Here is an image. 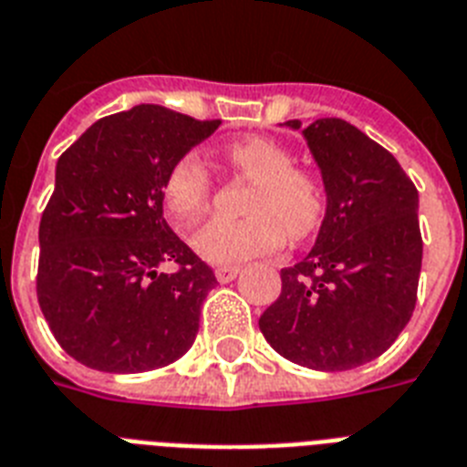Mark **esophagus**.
I'll list each match as a JSON object with an SVG mask.
<instances>
[{
    "instance_id": "1",
    "label": "esophagus",
    "mask_w": 467,
    "mask_h": 467,
    "mask_svg": "<svg viewBox=\"0 0 467 467\" xmlns=\"http://www.w3.org/2000/svg\"><path fill=\"white\" fill-rule=\"evenodd\" d=\"M237 273H240V266H218L215 278H218V283H230V280L237 278Z\"/></svg>"
}]
</instances>
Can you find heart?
<instances>
[{"label": "heart", "instance_id": "obj_1", "mask_svg": "<svg viewBox=\"0 0 467 467\" xmlns=\"http://www.w3.org/2000/svg\"><path fill=\"white\" fill-rule=\"evenodd\" d=\"M227 165L252 182L242 221H211L194 234L196 252L213 264L278 252L317 233L326 213V192L306 170L293 168V153L266 136H246L225 148ZM213 196V177L199 153H184L162 180V199L182 225L199 221Z\"/></svg>", "mask_w": 467, "mask_h": 467}]
</instances>
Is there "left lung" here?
I'll list each match as a JSON object with an SVG mask.
<instances>
[{
	"mask_svg": "<svg viewBox=\"0 0 467 467\" xmlns=\"http://www.w3.org/2000/svg\"><path fill=\"white\" fill-rule=\"evenodd\" d=\"M302 134L324 177L326 218L312 252L280 271L283 290L259 328L295 365L345 371L377 359L410 321L422 268L418 189L345 119L324 117Z\"/></svg>",
	"mask_w": 467,
	"mask_h": 467,
	"instance_id": "8db88e82",
	"label": "left lung"
}]
</instances>
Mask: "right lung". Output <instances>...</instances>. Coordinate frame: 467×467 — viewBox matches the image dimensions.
Listing matches in <instances>:
<instances>
[{"mask_svg":"<svg viewBox=\"0 0 467 467\" xmlns=\"http://www.w3.org/2000/svg\"><path fill=\"white\" fill-rule=\"evenodd\" d=\"M161 105L102 117L57 161L40 218L37 305L76 362L136 374L192 348L215 275L162 218L172 162L213 134ZM174 263L172 274H161Z\"/></svg>","mask_w":467,"mask_h":467,"instance_id":"obj_1","label":"right lung"}]
</instances>
